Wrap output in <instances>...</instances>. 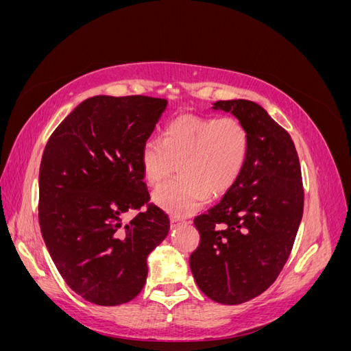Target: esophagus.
<instances>
[{"instance_id":"obj_1","label":"esophagus","mask_w":351,"mask_h":351,"mask_svg":"<svg viewBox=\"0 0 351 351\" xmlns=\"http://www.w3.org/2000/svg\"><path fill=\"white\" fill-rule=\"evenodd\" d=\"M184 219H182V218H177V217H171L169 218V224H171V228H174V227H177V226H180V224H184Z\"/></svg>"}]
</instances>
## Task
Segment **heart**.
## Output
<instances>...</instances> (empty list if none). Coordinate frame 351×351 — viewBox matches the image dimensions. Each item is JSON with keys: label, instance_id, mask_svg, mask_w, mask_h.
Here are the masks:
<instances>
[{"label": "heart", "instance_id": "heart-1", "mask_svg": "<svg viewBox=\"0 0 351 351\" xmlns=\"http://www.w3.org/2000/svg\"><path fill=\"white\" fill-rule=\"evenodd\" d=\"M247 155L249 133L240 120L183 114L165 127L162 142H145L141 165L147 184L155 186L180 164L182 180L159 186L152 200L169 214L184 217L209 197L227 193L241 176Z\"/></svg>", "mask_w": 351, "mask_h": 351}]
</instances>
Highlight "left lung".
<instances>
[{
	"label": "left lung",
	"instance_id": "1",
	"mask_svg": "<svg viewBox=\"0 0 351 351\" xmlns=\"http://www.w3.org/2000/svg\"><path fill=\"white\" fill-rule=\"evenodd\" d=\"M249 133V155L237 183L206 214L190 269L200 291L222 304H240L277 280L290 256L303 215L299 156L290 134L259 104L217 101Z\"/></svg>",
	"mask_w": 351,
	"mask_h": 351
}]
</instances>
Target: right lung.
Masks as SVG:
<instances>
[{
    "label": "right lung",
    "instance_id": "obj_1",
    "mask_svg": "<svg viewBox=\"0 0 351 351\" xmlns=\"http://www.w3.org/2000/svg\"><path fill=\"white\" fill-rule=\"evenodd\" d=\"M167 104L141 95L92 97L61 121L42 155V237L61 277L90 303L133 300L146 282L147 256L168 234V215L149 204L141 165Z\"/></svg>",
    "mask_w": 351,
    "mask_h": 351
}]
</instances>
